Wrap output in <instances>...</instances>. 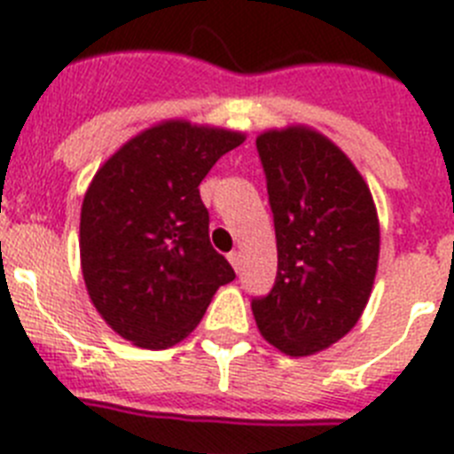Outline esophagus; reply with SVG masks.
Wrapping results in <instances>:
<instances>
[{
    "label": "esophagus",
    "mask_w": 454,
    "mask_h": 454,
    "mask_svg": "<svg viewBox=\"0 0 454 454\" xmlns=\"http://www.w3.org/2000/svg\"><path fill=\"white\" fill-rule=\"evenodd\" d=\"M228 262L232 264V269H235V271H239V267H242V253L239 251L228 253Z\"/></svg>",
    "instance_id": "34e87169"
}]
</instances>
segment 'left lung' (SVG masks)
<instances>
[{"label":"left lung","mask_w":454,"mask_h":454,"mask_svg":"<svg viewBox=\"0 0 454 454\" xmlns=\"http://www.w3.org/2000/svg\"><path fill=\"white\" fill-rule=\"evenodd\" d=\"M278 247L273 289L253 298L260 334L289 357L325 350L357 324L380 255L373 197L333 140L287 126L260 133Z\"/></svg>","instance_id":"left-lung-1"}]
</instances>
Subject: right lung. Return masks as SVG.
Listing matches in <instances>:
<instances>
[{
	"mask_svg": "<svg viewBox=\"0 0 454 454\" xmlns=\"http://www.w3.org/2000/svg\"><path fill=\"white\" fill-rule=\"evenodd\" d=\"M239 130L165 120L99 167L81 206V271L106 324L130 344L171 348L235 280L207 235L199 185Z\"/></svg>",
	"mask_w": 454,
	"mask_h": 454,
	"instance_id": "right-lung-1",
	"label": "right lung"
}]
</instances>
